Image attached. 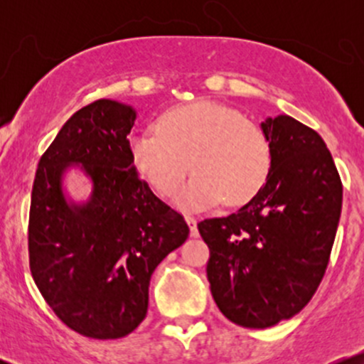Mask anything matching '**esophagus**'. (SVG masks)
<instances>
[{
	"label": "esophagus",
	"instance_id": "esophagus-1",
	"mask_svg": "<svg viewBox=\"0 0 364 364\" xmlns=\"http://www.w3.org/2000/svg\"><path fill=\"white\" fill-rule=\"evenodd\" d=\"M185 220L186 224L190 225V231H191V236L196 237L198 236V228H196V219L193 215H185Z\"/></svg>",
	"mask_w": 364,
	"mask_h": 364
}]
</instances>
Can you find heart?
<instances>
[{"mask_svg": "<svg viewBox=\"0 0 364 364\" xmlns=\"http://www.w3.org/2000/svg\"><path fill=\"white\" fill-rule=\"evenodd\" d=\"M133 168L159 193H176L191 168L196 174L176 195L183 210L228 202H248L267 181L270 144L253 121L212 101H195L166 111L157 132H133L128 139Z\"/></svg>", "mask_w": 364, "mask_h": 364, "instance_id": "b5f03b06", "label": "heart"}]
</instances>
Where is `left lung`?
<instances>
[{"label":"left lung","mask_w":364,"mask_h":364,"mask_svg":"<svg viewBox=\"0 0 364 364\" xmlns=\"http://www.w3.org/2000/svg\"><path fill=\"white\" fill-rule=\"evenodd\" d=\"M272 164L240 210L198 224L210 250L207 277L225 318L267 328L306 306L336 240L342 183L315 129L287 114L260 123Z\"/></svg>","instance_id":"left-lung-1"}]
</instances>
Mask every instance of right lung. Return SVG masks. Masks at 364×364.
<instances>
[{
	"mask_svg": "<svg viewBox=\"0 0 364 364\" xmlns=\"http://www.w3.org/2000/svg\"><path fill=\"white\" fill-rule=\"evenodd\" d=\"M135 119V107L111 99L82 107L41 157L32 188V277L58 318L90 339L139 327L154 270L190 235L129 161ZM73 168L91 183L82 200L65 186Z\"/></svg>",
	"mask_w": 364,
	"mask_h": 364,
	"instance_id": "right-lung-1",
	"label": "right lung"
}]
</instances>
